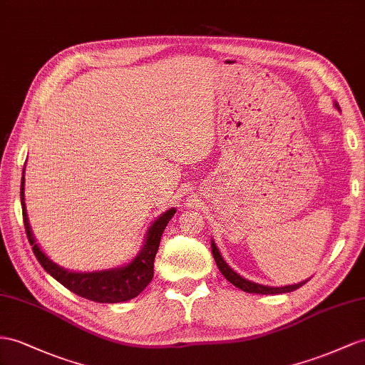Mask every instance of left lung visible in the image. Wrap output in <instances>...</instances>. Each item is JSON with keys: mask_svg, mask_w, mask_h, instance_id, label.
Here are the masks:
<instances>
[{"mask_svg": "<svg viewBox=\"0 0 365 365\" xmlns=\"http://www.w3.org/2000/svg\"><path fill=\"white\" fill-rule=\"evenodd\" d=\"M334 106L339 109L338 103H334ZM211 251H212V256L214 260H216V264L220 269V273L227 277L228 282H231L235 287L240 288L242 292H247V293H256V294H280V293H289V292H294L299 287H302L304 284H307V280H302V282L294 284V285H287V287H267V285H260L256 282H251V280H247L245 277L239 276L235 269H231L230 265L223 260L222 255L219 253V250L214 244V240L211 242Z\"/></svg>", "mask_w": 365, "mask_h": 365, "instance_id": "8db88e82", "label": "left lung"}]
</instances>
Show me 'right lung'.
<instances>
[{"label":"right lung","instance_id":"obj_1","mask_svg":"<svg viewBox=\"0 0 365 365\" xmlns=\"http://www.w3.org/2000/svg\"><path fill=\"white\" fill-rule=\"evenodd\" d=\"M21 208H23V222L26 228V236L32 245L34 255L38 259L40 265L48 272L53 279H57L61 285L71 289L81 297L89 299L100 304H117L125 302L129 299H134L143 292L146 285L154 277V259L157 255L160 237L168 225V222L173 219L175 210L171 208L163 212L146 232V240L140 253L125 267L103 269V272H91V273H76L58 267L46 256L41 248L36 244L31 231L29 219H27L26 203H24V171L21 179Z\"/></svg>","mask_w":365,"mask_h":365}]
</instances>
